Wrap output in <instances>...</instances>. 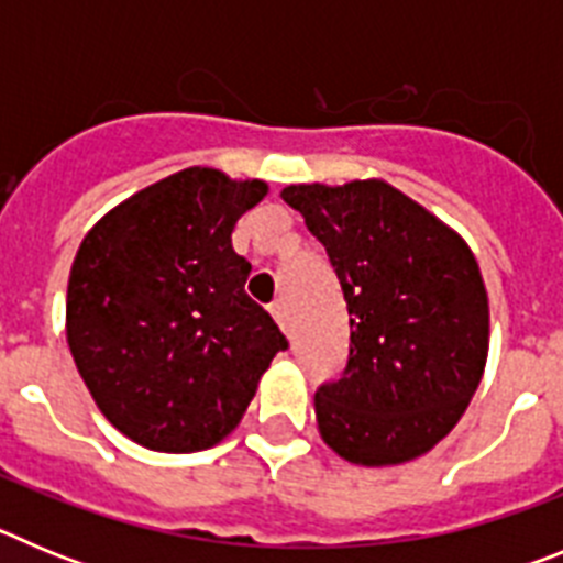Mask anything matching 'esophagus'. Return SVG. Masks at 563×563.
Returning <instances> with one entry per match:
<instances>
[{"instance_id": "34e87169", "label": "esophagus", "mask_w": 563, "mask_h": 563, "mask_svg": "<svg viewBox=\"0 0 563 563\" xmlns=\"http://www.w3.org/2000/svg\"><path fill=\"white\" fill-rule=\"evenodd\" d=\"M271 316L276 318V324L282 327V332L290 330V312H287L285 301H273V305H271Z\"/></svg>"}]
</instances>
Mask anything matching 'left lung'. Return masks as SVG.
I'll return each instance as SVG.
<instances>
[{"label": "left lung", "instance_id": "obj_1", "mask_svg": "<svg viewBox=\"0 0 563 563\" xmlns=\"http://www.w3.org/2000/svg\"><path fill=\"white\" fill-rule=\"evenodd\" d=\"M282 200L327 247L350 310V363L318 389V434L363 467L429 454L485 375L490 307L474 251L377 177L296 183Z\"/></svg>", "mask_w": 563, "mask_h": 563}]
</instances>
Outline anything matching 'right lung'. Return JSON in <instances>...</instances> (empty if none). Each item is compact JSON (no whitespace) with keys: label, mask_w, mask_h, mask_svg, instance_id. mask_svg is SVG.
<instances>
[{"label":"right lung","mask_w":563,"mask_h":563,"mask_svg":"<svg viewBox=\"0 0 563 563\" xmlns=\"http://www.w3.org/2000/svg\"><path fill=\"white\" fill-rule=\"evenodd\" d=\"M265 194V180L183 168L103 213L73 258L67 346L101 415L143 449H213L287 350L231 245Z\"/></svg>","instance_id":"obj_1"}]
</instances>
